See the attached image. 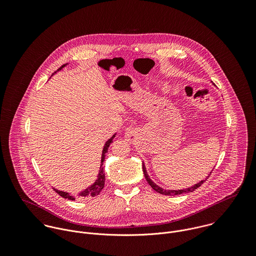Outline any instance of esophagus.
I'll use <instances>...</instances> for the list:
<instances>
[{"mask_svg": "<svg viewBox=\"0 0 256 256\" xmlns=\"http://www.w3.org/2000/svg\"><path fill=\"white\" fill-rule=\"evenodd\" d=\"M137 134H138V132H137L136 128H134V127H129L125 130V137L129 141L134 140L137 137Z\"/></svg>", "mask_w": 256, "mask_h": 256, "instance_id": "1", "label": "esophagus"}]
</instances>
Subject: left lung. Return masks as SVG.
I'll use <instances>...</instances> for the list:
<instances>
[{
	"label": "left lung",
	"mask_w": 256,
	"mask_h": 256,
	"mask_svg": "<svg viewBox=\"0 0 256 256\" xmlns=\"http://www.w3.org/2000/svg\"><path fill=\"white\" fill-rule=\"evenodd\" d=\"M143 172H144V176H145V178H146V182L150 185V187H152L154 191H156V192H158V193H160V194H162V195H170V196H172V195H180V194H183V193L193 192L195 189H197L198 187H200V186L204 183V182H206V180H207V178L210 176V174H211V172H210V174H209L204 180H201V182H199L192 185V186L189 187V188L180 189V190H166V189L160 187L158 185H156V183L154 182L150 178V176H148V172H146V166H145V164H144V162H143Z\"/></svg>",
	"instance_id": "left-lung-1"
}]
</instances>
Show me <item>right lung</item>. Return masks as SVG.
Here are the masks:
<instances>
[{
    "mask_svg": "<svg viewBox=\"0 0 256 256\" xmlns=\"http://www.w3.org/2000/svg\"><path fill=\"white\" fill-rule=\"evenodd\" d=\"M68 64H64L63 66H61L56 72H59L61 71L64 67H66ZM56 72L54 74H56ZM116 134H114L110 139H108L104 146V150H102V160H100V170H98V178L94 182L92 183L90 186H88L86 189H84V191L80 192L78 195H72L68 192H64V191H60L58 189H55L53 188L60 196H62L63 198L65 199H69V200H76V199H86V198H90V197H94V196H98L100 191L104 189V182H106V176H104V158H106V154L108 152V150L110 148V144L113 142V139L115 137Z\"/></svg>",
    "mask_w": 256,
    "mask_h": 256,
    "instance_id": "obj_1",
    "label": "right lung"
}]
</instances>
